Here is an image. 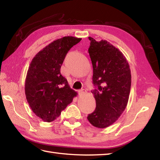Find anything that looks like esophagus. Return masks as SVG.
Returning <instances> with one entry per match:
<instances>
[{"label":"esophagus","mask_w":160,"mask_h":160,"mask_svg":"<svg viewBox=\"0 0 160 160\" xmlns=\"http://www.w3.org/2000/svg\"><path fill=\"white\" fill-rule=\"evenodd\" d=\"M80 94H84L85 93H87V91L85 89H81L79 91Z\"/></svg>","instance_id":"esophagus-1"}]
</instances>
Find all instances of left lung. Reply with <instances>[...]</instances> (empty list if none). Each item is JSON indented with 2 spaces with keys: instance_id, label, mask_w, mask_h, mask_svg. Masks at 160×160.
<instances>
[{
  "instance_id": "1",
  "label": "left lung",
  "mask_w": 160,
  "mask_h": 160,
  "mask_svg": "<svg viewBox=\"0 0 160 160\" xmlns=\"http://www.w3.org/2000/svg\"><path fill=\"white\" fill-rule=\"evenodd\" d=\"M91 41L89 53L92 62V91L96 108L87 119L95 127L104 128L113 124L127 106L131 85V69L120 50L105 40Z\"/></svg>"
}]
</instances>
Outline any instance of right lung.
Masks as SVG:
<instances>
[{
	"label": "right lung",
	"mask_w": 160,
	"mask_h": 160,
	"mask_svg": "<svg viewBox=\"0 0 160 160\" xmlns=\"http://www.w3.org/2000/svg\"><path fill=\"white\" fill-rule=\"evenodd\" d=\"M81 40L69 36L54 40L37 53L30 63L25 79L26 99L43 121L55 120L78 95L61 75L60 68L67 52Z\"/></svg>",
	"instance_id": "obj_1"
}]
</instances>
